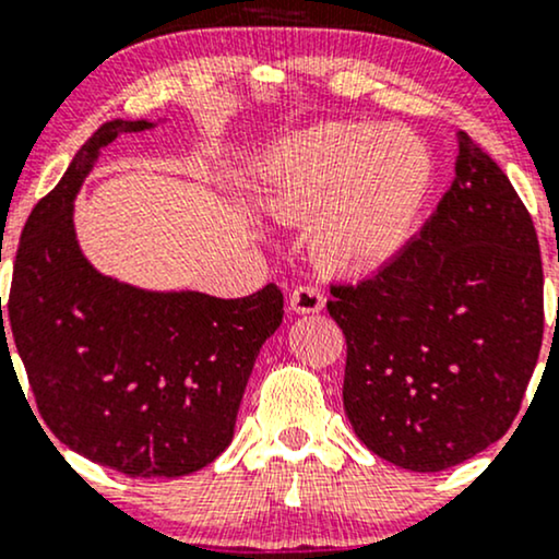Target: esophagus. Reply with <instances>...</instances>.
Segmentation results:
<instances>
[{"label": "esophagus", "mask_w": 559, "mask_h": 559, "mask_svg": "<svg viewBox=\"0 0 559 559\" xmlns=\"http://www.w3.org/2000/svg\"><path fill=\"white\" fill-rule=\"evenodd\" d=\"M325 307V297L320 294L318 286H297L288 299V310L297 316H316Z\"/></svg>", "instance_id": "esophagus-1"}]
</instances>
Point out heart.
<instances>
[{
  "label": "heart",
  "mask_w": 559,
  "mask_h": 559,
  "mask_svg": "<svg viewBox=\"0 0 559 559\" xmlns=\"http://www.w3.org/2000/svg\"><path fill=\"white\" fill-rule=\"evenodd\" d=\"M431 176V152L407 128L331 120L275 146L254 204L275 221H310V249L325 271L370 275L407 243Z\"/></svg>",
  "instance_id": "heart-1"
}]
</instances>
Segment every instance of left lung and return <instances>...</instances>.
I'll list each match as a JSON object with an SVG mask.
<instances>
[{
    "label": "left lung",
    "instance_id": "8db88e82",
    "mask_svg": "<svg viewBox=\"0 0 559 559\" xmlns=\"http://www.w3.org/2000/svg\"><path fill=\"white\" fill-rule=\"evenodd\" d=\"M454 181L389 265L331 286L346 338L344 409L357 439L418 473L499 441L544 336L534 221L493 159L457 133Z\"/></svg>",
    "mask_w": 559,
    "mask_h": 559
}]
</instances>
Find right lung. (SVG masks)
<instances>
[{
	"instance_id": "add662e5",
	"label": "right lung",
	"mask_w": 559,
	"mask_h": 559,
	"mask_svg": "<svg viewBox=\"0 0 559 559\" xmlns=\"http://www.w3.org/2000/svg\"><path fill=\"white\" fill-rule=\"evenodd\" d=\"M163 120H107L31 210L8 318L38 415L62 444L131 478H178L234 439L260 346L284 320L275 284L252 297L152 292L99 273L75 236V197L102 150ZM10 355V346H8Z\"/></svg>"
}]
</instances>
